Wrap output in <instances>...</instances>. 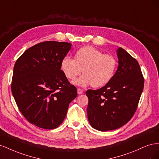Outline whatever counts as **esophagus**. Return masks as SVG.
<instances>
[{
  "mask_svg": "<svg viewBox=\"0 0 159 159\" xmlns=\"http://www.w3.org/2000/svg\"><path fill=\"white\" fill-rule=\"evenodd\" d=\"M77 92H78V94L80 95V94H81V93H83L84 90L80 89V88H78V89H77Z\"/></svg>",
  "mask_w": 159,
  "mask_h": 159,
  "instance_id": "34e87169",
  "label": "esophagus"
}]
</instances>
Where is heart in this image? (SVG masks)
Listing matches in <instances>:
<instances>
[{
    "mask_svg": "<svg viewBox=\"0 0 159 159\" xmlns=\"http://www.w3.org/2000/svg\"><path fill=\"white\" fill-rule=\"evenodd\" d=\"M60 67L66 78L70 80H75L82 70L84 75L74 81L75 85L100 88L112 79L117 61L111 55L103 54L92 46H84L75 53L74 60L64 57Z\"/></svg>",
    "mask_w": 159,
    "mask_h": 159,
    "instance_id": "1",
    "label": "heart"
}]
</instances>
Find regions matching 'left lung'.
I'll use <instances>...</instances> for the list:
<instances>
[{"mask_svg":"<svg viewBox=\"0 0 159 159\" xmlns=\"http://www.w3.org/2000/svg\"><path fill=\"white\" fill-rule=\"evenodd\" d=\"M118 68L104 87L85 92L89 102L88 118L91 126L100 131L117 129L135 113L144 88L138 61L122 48L117 50Z\"/></svg>","mask_w":159,"mask_h":159,"instance_id":"1","label":"left lung"}]
</instances>
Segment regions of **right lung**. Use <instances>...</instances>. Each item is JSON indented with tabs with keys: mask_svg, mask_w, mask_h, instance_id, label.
I'll use <instances>...</instances> for the list:
<instances>
[{
	"mask_svg": "<svg viewBox=\"0 0 159 159\" xmlns=\"http://www.w3.org/2000/svg\"><path fill=\"white\" fill-rule=\"evenodd\" d=\"M71 44L47 41L26 50L14 66L11 90L28 121L46 129L63 123L69 104L78 95L60 70Z\"/></svg>",
	"mask_w": 159,
	"mask_h": 159,
	"instance_id": "right-lung-1",
	"label": "right lung"
}]
</instances>
